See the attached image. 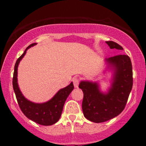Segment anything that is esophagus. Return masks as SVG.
Returning a JSON list of instances; mask_svg holds the SVG:
<instances>
[{"instance_id":"34e87169","label":"esophagus","mask_w":146,"mask_h":146,"mask_svg":"<svg viewBox=\"0 0 146 146\" xmlns=\"http://www.w3.org/2000/svg\"><path fill=\"white\" fill-rule=\"evenodd\" d=\"M73 84H74V86L75 88H78V85H79V79L77 78V77H74V78H73Z\"/></svg>"}]
</instances>
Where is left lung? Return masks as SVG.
Returning a JSON list of instances; mask_svg holds the SVG:
<instances>
[{"instance_id": "8db88e82", "label": "left lung", "mask_w": 146, "mask_h": 146, "mask_svg": "<svg viewBox=\"0 0 146 146\" xmlns=\"http://www.w3.org/2000/svg\"><path fill=\"white\" fill-rule=\"evenodd\" d=\"M110 48L123 50L113 41L106 42ZM106 70L112 73L110 86L102 91L98 82L82 80L79 88L82 90V110L87 119L102 123L117 117L124 109L132 88V66L128 56L120 54L104 60Z\"/></svg>"}]
</instances>
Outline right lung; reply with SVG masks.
Masks as SVG:
<instances>
[{
  "label": "right lung",
  "instance_id": "add662e5",
  "mask_svg": "<svg viewBox=\"0 0 146 146\" xmlns=\"http://www.w3.org/2000/svg\"><path fill=\"white\" fill-rule=\"evenodd\" d=\"M36 44L37 43L30 44L16 61L13 76V88L18 105L25 116L40 125H51L56 123L60 119L64 104L74 88V86L73 82H71L67 86L58 90L51 100L44 103H35L25 98L18 86V67L20 62L26 54L27 49Z\"/></svg>",
  "mask_w": 146,
  "mask_h": 146
}]
</instances>
